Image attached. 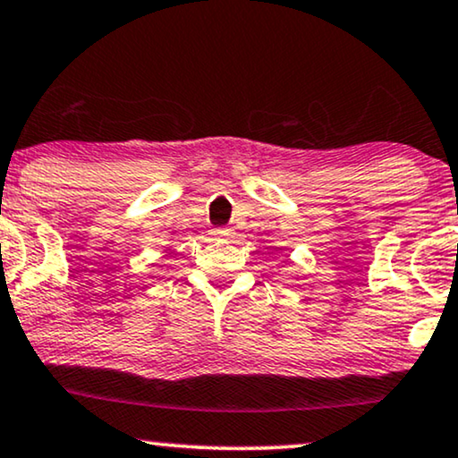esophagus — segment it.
Segmentation results:
<instances>
[{
    "mask_svg": "<svg viewBox=\"0 0 458 458\" xmlns=\"http://www.w3.org/2000/svg\"><path fill=\"white\" fill-rule=\"evenodd\" d=\"M212 235H216V238H229L231 229H227V227H216V229L212 231Z\"/></svg>",
    "mask_w": 458,
    "mask_h": 458,
    "instance_id": "esophagus-1",
    "label": "esophagus"
}]
</instances>
